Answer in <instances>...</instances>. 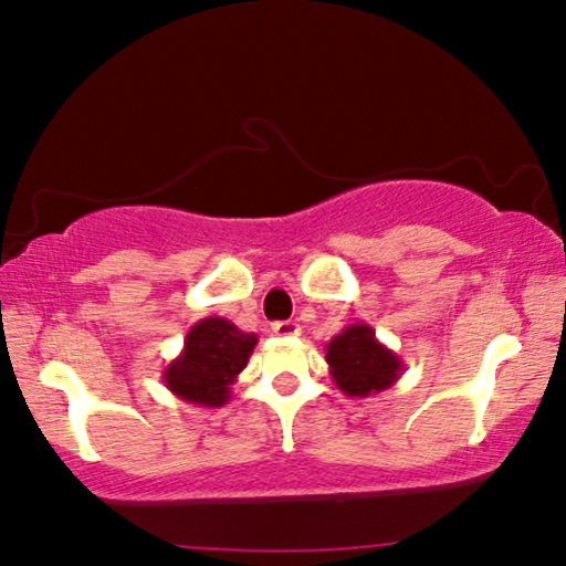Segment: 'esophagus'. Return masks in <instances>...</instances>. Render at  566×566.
<instances>
[{
    "label": "esophagus",
    "instance_id": "34e87169",
    "mask_svg": "<svg viewBox=\"0 0 566 566\" xmlns=\"http://www.w3.org/2000/svg\"><path fill=\"white\" fill-rule=\"evenodd\" d=\"M272 332L276 334V337H294V334H300V324H296V322H274Z\"/></svg>",
    "mask_w": 566,
    "mask_h": 566
}]
</instances>
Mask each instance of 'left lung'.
<instances>
[{
    "label": "left lung",
    "mask_w": 566,
    "mask_h": 566,
    "mask_svg": "<svg viewBox=\"0 0 566 566\" xmlns=\"http://www.w3.org/2000/svg\"><path fill=\"white\" fill-rule=\"evenodd\" d=\"M327 364L334 385L347 397L359 399L389 389L405 371L397 352L381 344L364 322L347 324L327 344Z\"/></svg>",
    "instance_id": "8db88e82"
}]
</instances>
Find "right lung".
Returning a JSON list of instances; mask_svg holds the SVG:
<instances>
[{"mask_svg":"<svg viewBox=\"0 0 566 566\" xmlns=\"http://www.w3.org/2000/svg\"><path fill=\"white\" fill-rule=\"evenodd\" d=\"M254 332H242L224 317H205L187 332L179 357L161 369L165 387L197 407H222L256 347Z\"/></svg>","mask_w":566,"mask_h":566,"instance_id":"add662e5","label":"right lung"}]
</instances>
